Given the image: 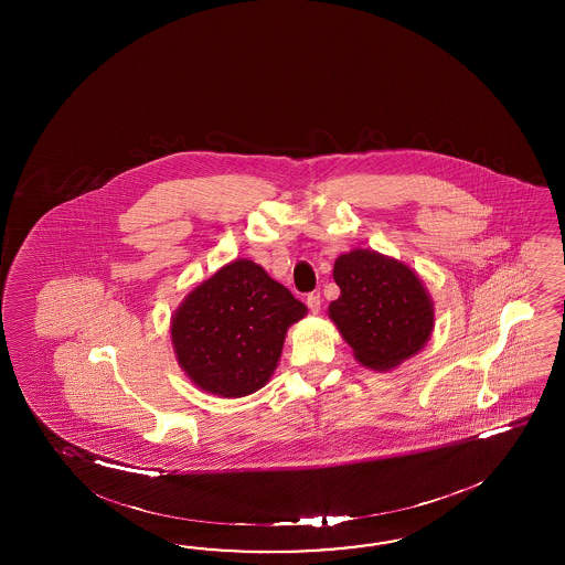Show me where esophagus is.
<instances>
[{
    "label": "esophagus",
    "mask_w": 565,
    "mask_h": 565,
    "mask_svg": "<svg viewBox=\"0 0 565 565\" xmlns=\"http://www.w3.org/2000/svg\"><path fill=\"white\" fill-rule=\"evenodd\" d=\"M307 307L310 308V312H312V315H317V312H319V310H321V296H319V294H317V291H312V294H308Z\"/></svg>",
    "instance_id": "esophagus-1"
}]
</instances>
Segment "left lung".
Masks as SVG:
<instances>
[{
	"mask_svg": "<svg viewBox=\"0 0 565 565\" xmlns=\"http://www.w3.org/2000/svg\"><path fill=\"white\" fill-rule=\"evenodd\" d=\"M340 298L329 319L373 371H390L418 354L435 326V308L420 277L402 260L356 248L335 258Z\"/></svg>",
	"mask_w": 565,
	"mask_h": 565,
	"instance_id": "1",
	"label": "left lung"
}]
</instances>
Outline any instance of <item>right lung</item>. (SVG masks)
Here are the masks:
<instances>
[{
	"mask_svg": "<svg viewBox=\"0 0 565 565\" xmlns=\"http://www.w3.org/2000/svg\"><path fill=\"white\" fill-rule=\"evenodd\" d=\"M307 307L267 271L236 258L184 298L171 317L178 364L206 394L244 397L277 369L288 327Z\"/></svg>",
	"mask_w": 565,
	"mask_h": 565,
	"instance_id": "add662e5",
	"label": "right lung"
}]
</instances>
